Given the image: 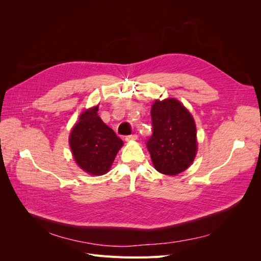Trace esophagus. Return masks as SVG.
Masks as SVG:
<instances>
[{
    "instance_id": "1",
    "label": "esophagus",
    "mask_w": 261,
    "mask_h": 261,
    "mask_svg": "<svg viewBox=\"0 0 261 261\" xmlns=\"http://www.w3.org/2000/svg\"><path fill=\"white\" fill-rule=\"evenodd\" d=\"M137 135L136 134H132V135H128V136H126V140L127 141H135V140H137Z\"/></svg>"
}]
</instances>
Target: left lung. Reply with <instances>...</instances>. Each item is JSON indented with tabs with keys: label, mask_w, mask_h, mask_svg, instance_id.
<instances>
[{
	"label": "left lung",
	"mask_w": 261,
	"mask_h": 261,
	"mask_svg": "<svg viewBox=\"0 0 261 261\" xmlns=\"http://www.w3.org/2000/svg\"><path fill=\"white\" fill-rule=\"evenodd\" d=\"M152 135L147 140L154 169L176 175L191 165L197 153L196 125L176 99L155 100L151 108Z\"/></svg>",
	"instance_id": "left-lung-1"
}]
</instances>
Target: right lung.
I'll return each mask as SVG.
<instances>
[{
	"label": "right lung",
	"mask_w": 261,
	"mask_h": 261,
	"mask_svg": "<svg viewBox=\"0 0 261 261\" xmlns=\"http://www.w3.org/2000/svg\"><path fill=\"white\" fill-rule=\"evenodd\" d=\"M98 107L83 112L69 135L76 163L92 175H103L111 168L123 140L98 115Z\"/></svg>",
	"instance_id": "add662e5"
}]
</instances>
